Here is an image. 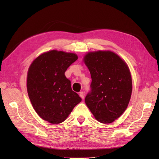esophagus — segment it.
<instances>
[{"mask_svg":"<svg viewBox=\"0 0 159 159\" xmlns=\"http://www.w3.org/2000/svg\"><path fill=\"white\" fill-rule=\"evenodd\" d=\"M79 95L80 96V98L82 99H84V93L83 92V91H81V92H80Z\"/></svg>","mask_w":159,"mask_h":159,"instance_id":"esophagus-1","label":"esophagus"}]
</instances>
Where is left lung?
I'll return each mask as SVG.
<instances>
[{
    "label": "left lung",
    "instance_id": "obj_1",
    "mask_svg": "<svg viewBox=\"0 0 159 159\" xmlns=\"http://www.w3.org/2000/svg\"><path fill=\"white\" fill-rule=\"evenodd\" d=\"M83 61L92 80L85 104L99 122L111 123L125 112L131 99L133 85L129 66L110 50L89 52Z\"/></svg>",
    "mask_w": 159,
    "mask_h": 159
}]
</instances>
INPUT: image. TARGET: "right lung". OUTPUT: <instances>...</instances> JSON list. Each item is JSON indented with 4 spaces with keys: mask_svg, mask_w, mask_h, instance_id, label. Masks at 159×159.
Instances as JSON below:
<instances>
[{
    "mask_svg": "<svg viewBox=\"0 0 159 159\" xmlns=\"http://www.w3.org/2000/svg\"><path fill=\"white\" fill-rule=\"evenodd\" d=\"M78 58L74 53L52 50L36 57L28 68V97L36 113L46 121L52 124L64 122L81 102L64 74Z\"/></svg>",
    "mask_w": 159,
    "mask_h": 159,
    "instance_id": "add662e5",
    "label": "right lung"
}]
</instances>
